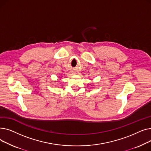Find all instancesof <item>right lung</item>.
<instances>
[{"instance_id": "right-lung-1", "label": "right lung", "mask_w": 151, "mask_h": 151, "mask_svg": "<svg viewBox=\"0 0 151 151\" xmlns=\"http://www.w3.org/2000/svg\"><path fill=\"white\" fill-rule=\"evenodd\" d=\"M60 79H61V77H60V79H59V80H60Z\"/></svg>"}]
</instances>
